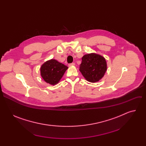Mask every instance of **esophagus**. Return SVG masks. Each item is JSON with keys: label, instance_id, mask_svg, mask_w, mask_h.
Listing matches in <instances>:
<instances>
[{"label": "esophagus", "instance_id": "34e87169", "mask_svg": "<svg viewBox=\"0 0 146 146\" xmlns=\"http://www.w3.org/2000/svg\"><path fill=\"white\" fill-rule=\"evenodd\" d=\"M75 65V64L74 63H71V64H69V66H74Z\"/></svg>", "mask_w": 146, "mask_h": 146}]
</instances>
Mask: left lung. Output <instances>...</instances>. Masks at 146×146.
Here are the masks:
<instances>
[{
  "label": "left lung",
  "mask_w": 146,
  "mask_h": 146,
  "mask_svg": "<svg viewBox=\"0 0 146 146\" xmlns=\"http://www.w3.org/2000/svg\"><path fill=\"white\" fill-rule=\"evenodd\" d=\"M80 71L85 78L91 82L99 81L107 70V64L105 58L91 53L84 55L80 65Z\"/></svg>",
  "instance_id": "left-lung-1"
}]
</instances>
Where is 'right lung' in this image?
Listing matches in <instances>:
<instances>
[{
    "instance_id": "add662e5",
    "label": "right lung",
    "mask_w": 146,
    "mask_h": 146,
    "mask_svg": "<svg viewBox=\"0 0 146 146\" xmlns=\"http://www.w3.org/2000/svg\"><path fill=\"white\" fill-rule=\"evenodd\" d=\"M68 68V66L56 60L51 59L41 66V76L46 82L55 85L59 81Z\"/></svg>"
}]
</instances>
